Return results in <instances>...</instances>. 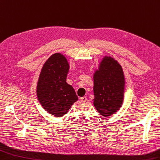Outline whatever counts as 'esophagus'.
<instances>
[{
	"label": "esophagus",
	"mask_w": 160,
	"mask_h": 160,
	"mask_svg": "<svg viewBox=\"0 0 160 160\" xmlns=\"http://www.w3.org/2000/svg\"><path fill=\"white\" fill-rule=\"evenodd\" d=\"M80 101H81L82 102H87V98L86 97H82V98H80Z\"/></svg>",
	"instance_id": "1"
}]
</instances>
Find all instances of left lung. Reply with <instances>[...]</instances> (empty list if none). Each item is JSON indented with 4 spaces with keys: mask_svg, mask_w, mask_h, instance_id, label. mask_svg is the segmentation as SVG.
Instances as JSON below:
<instances>
[{
    "mask_svg": "<svg viewBox=\"0 0 160 160\" xmlns=\"http://www.w3.org/2000/svg\"><path fill=\"white\" fill-rule=\"evenodd\" d=\"M93 104L103 117L119 110L123 102L125 76L121 65L111 57H104L93 75Z\"/></svg>",
    "mask_w": 160,
    "mask_h": 160,
    "instance_id": "obj_1",
    "label": "left lung"
}]
</instances>
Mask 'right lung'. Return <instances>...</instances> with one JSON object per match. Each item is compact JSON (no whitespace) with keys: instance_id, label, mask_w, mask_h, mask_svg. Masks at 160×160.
Listing matches in <instances>:
<instances>
[{"instance_id":"right-lung-1","label":"right lung","mask_w":160,"mask_h":160,"mask_svg":"<svg viewBox=\"0 0 160 160\" xmlns=\"http://www.w3.org/2000/svg\"><path fill=\"white\" fill-rule=\"evenodd\" d=\"M69 69L65 56L55 53L44 63L39 77L38 99L43 108L54 117L63 116L78 99L72 86L66 82Z\"/></svg>"}]
</instances>
